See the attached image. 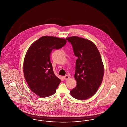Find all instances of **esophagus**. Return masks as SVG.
Here are the masks:
<instances>
[{
    "mask_svg": "<svg viewBox=\"0 0 127 127\" xmlns=\"http://www.w3.org/2000/svg\"><path fill=\"white\" fill-rule=\"evenodd\" d=\"M63 79L66 80L67 79H69V77L67 75H66L65 76H64V77H63Z\"/></svg>",
    "mask_w": 127,
    "mask_h": 127,
    "instance_id": "34e87169",
    "label": "esophagus"
}]
</instances>
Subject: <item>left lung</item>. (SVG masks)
<instances>
[{
    "label": "left lung",
    "mask_w": 127,
    "mask_h": 127,
    "mask_svg": "<svg viewBox=\"0 0 127 127\" xmlns=\"http://www.w3.org/2000/svg\"><path fill=\"white\" fill-rule=\"evenodd\" d=\"M72 46L76 62L74 78L77 86L70 91L76 99L85 100L92 97L102 81L104 66L100 53L95 44L79 36L66 38Z\"/></svg>",
    "instance_id": "1"
}]
</instances>
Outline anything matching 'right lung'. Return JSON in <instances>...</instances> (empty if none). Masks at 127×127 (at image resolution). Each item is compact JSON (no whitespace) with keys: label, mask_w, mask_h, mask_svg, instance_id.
Instances as JSON below:
<instances>
[{"label":"right lung","mask_w":127,"mask_h":127,"mask_svg":"<svg viewBox=\"0 0 127 127\" xmlns=\"http://www.w3.org/2000/svg\"><path fill=\"white\" fill-rule=\"evenodd\" d=\"M66 39L42 36L33 43L25 57L23 72L30 90L39 97L49 96L56 91L61 80L54 73L50 55L54 49L61 48Z\"/></svg>","instance_id":"right-lung-1"}]
</instances>
